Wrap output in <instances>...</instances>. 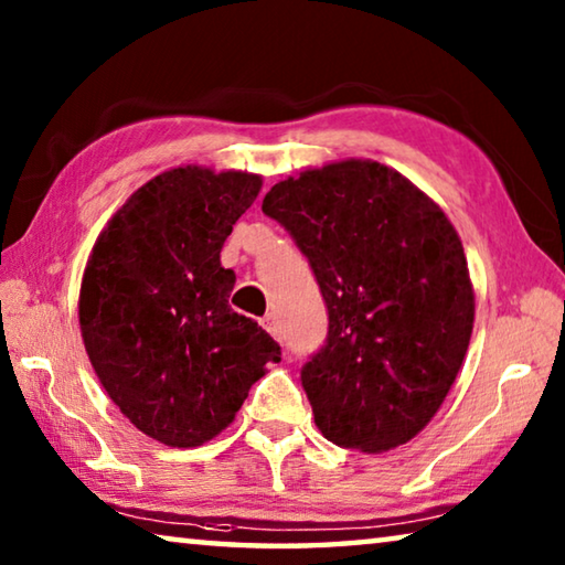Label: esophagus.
Returning a JSON list of instances; mask_svg holds the SVG:
<instances>
[{
  "label": "esophagus",
  "instance_id": "34e87169",
  "mask_svg": "<svg viewBox=\"0 0 565 565\" xmlns=\"http://www.w3.org/2000/svg\"><path fill=\"white\" fill-rule=\"evenodd\" d=\"M262 327L271 333V337H281V327H279V319H276V313H266L262 319Z\"/></svg>",
  "mask_w": 565,
  "mask_h": 565
}]
</instances>
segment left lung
I'll list each match as a JSON object with an SVG mask.
<instances>
[{"mask_svg":"<svg viewBox=\"0 0 565 565\" xmlns=\"http://www.w3.org/2000/svg\"><path fill=\"white\" fill-rule=\"evenodd\" d=\"M262 212L317 274L329 339L301 369L323 438L363 454L424 431L473 331L463 244L444 209L374 159H343L274 184Z\"/></svg>","mask_w":565,"mask_h":565,"instance_id":"8db88e82","label":"left lung"}]
</instances>
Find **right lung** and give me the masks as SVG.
<instances>
[{
	"instance_id": "add662e5",
	"label": "right lung",
	"mask_w": 565,
	"mask_h": 565,
	"mask_svg": "<svg viewBox=\"0 0 565 565\" xmlns=\"http://www.w3.org/2000/svg\"><path fill=\"white\" fill-rule=\"evenodd\" d=\"M262 177L186 164L149 179L94 242L79 327L104 391L141 434L196 448L232 424L281 349L236 313L222 246Z\"/></svg>"
}]
</instances>
